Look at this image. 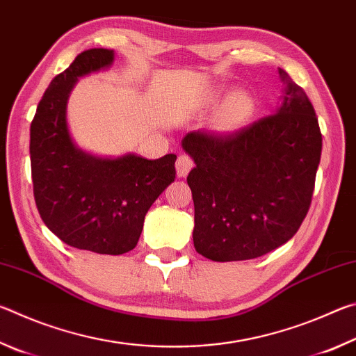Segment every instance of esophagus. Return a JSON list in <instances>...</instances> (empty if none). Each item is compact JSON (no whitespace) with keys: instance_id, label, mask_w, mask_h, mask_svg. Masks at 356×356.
<instances>
[{"instance_id":"obj_1","label":"esophagus","mask_w":356,"mask_h":356,"mask_svg":"<svg viewBox=\"0 0 356 356\" xmlns=\"http://www.w3.org/2000/svg\"><path fill=\"white\" fill-rule=\"evenodd\" d=\"M195 166V161H193L188 154H180L176 160V170L179 177H185L186 174L191 171V168Z\"/></svg>"}]
</instances>
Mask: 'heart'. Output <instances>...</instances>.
<instances>
[{
    "label": "heart",
    "instance_id": "obj_1",
    "mask_svg": "<svg viewBox=\"0 0 356 356\" xmlns=\"http://www.w3.org/2000/svg\"><path fill=\"white\" fill-rule=\"evenodd\" d=\"M254 113V100L245 91L234 92L218 113V125L225 130H236L248 122Z\"/></svg>",
    "mask_w": 356,
    "mask_h": 356
}]
</instances>
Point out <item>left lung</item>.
Wrapping results in <instances>:
<instances>
[{
  "mask_svg": "<svg viewBox=\"0 0 356 356\" xmlns=\"http://www.w3.org/2000/svg\"><path fill=\"white\" fill-rule=\"evenodd\" d=\"M276 113L232 134L197 130L182 146L195 160L193 243L215 262L261 257L289 242L308 213L322 134L303 88L280 69Z\"/></svg>",
  "mask_w": 356,
  "mask_h": 356,
  "instance_id": "1",
  "label": "left lung"
}]
</instances>
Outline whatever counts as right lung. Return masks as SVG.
Here are the masks:
<instances>
[{
  "label": "right lung",
  "mask_w": 356,
  "mask_h": 356,
  "mask_svg": "<svg viewBox=\"0 0 356 356\" xmlns=\"http://www.w3.org/2000/svg\"><path fill=\"white\" fill-rule=\"evenodd\" d=\"M114 53L91 48L53 78L31 122V176L35 206L45 226L78 250L124 254L140 240L144 216L176 179V159L125 155L97 159L69 135L65 108L78 76L108 67Z\"/></svg>",
  "instance_id": "1"
}]
</instances>
